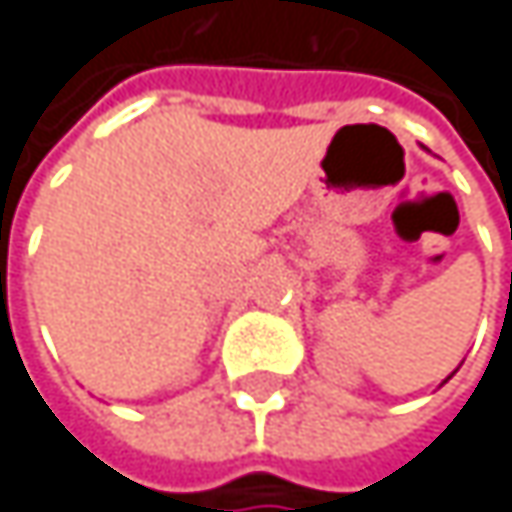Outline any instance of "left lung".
<instances>
[{
  "label": "left lung",
  "instance_id": "left-lung-1",
  "mask_svg": "<svg viewBox=\"0 0 512 512\" xmlns=\"http://www.w3.org/2000/svg\"><path fill=\"white\" fill-rule=\"evenodd\" d=\"M448 379H451V376H448ZM448 379H445V382H448Z\"/></svg>",
  "mask_w": 512,
  "mask_h": 512
}]
</instances>
